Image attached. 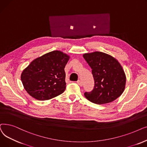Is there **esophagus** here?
I'll list each match as a JSON object with an SVG mask.
<instances>
[{
  "label": "esophagus",
  "mask_w": 147,
  "mask_h": 147,
  "mask_svg": "<svg viewBox=\"0 0 147 147\" xmlns=\"http://www.w3.org/2000/svg\"><path fill=\"white\" fill-rule=\"evenodd\" d=\"M77 84L80 86H82V82L81 80H78L77 81Z\"/></svg>",
  "instance_id": "obj_1"
}]
</instances>
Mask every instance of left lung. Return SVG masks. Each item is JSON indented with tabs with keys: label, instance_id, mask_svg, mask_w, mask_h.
Segmentation results:
<instances>
[{
	"label": "left lung",
	"instance_id": "left-lung-1",
	"mask_svg": "<svg viewBox=\"0 0 147 147\" xmlns=\"http://www.w3.org/2000/svg\"><path fill=\"white\" fill-rule=\"evenodd\" d=\"M83 57L92 69L94 88L84 93L86 98L96 104L113 102L123 93L126 78L122 66L111 55L96 51L86 53Z\"/></svg>",
	"mask_w": 147,
	"mask_h": 147
}]
</instances>
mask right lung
<instances>
[{
    "label": "right lung",
    "mask_w": 147,
    "mask_h": 147,
    "mask_svg": "<svg viewBox=\"0 0 147 147\" xmlns=\"http://www.w3.org/2000/svg\"><path fill=\"white\" fill-rule=\"evenodd\" d=\"M69 59L66 54L53 51L33 60L21 75L26 92L39 100L51 99L63 93L65 67Z\"/></svg>",
    "instance_id": "add662e5"
}]
</instances>
